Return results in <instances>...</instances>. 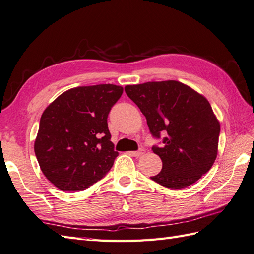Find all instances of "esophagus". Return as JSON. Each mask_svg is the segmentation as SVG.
Here are the masks:
<instances>
[{
  "instance_id": "obj_1",
  "label": "esophagus",
  "mask_w": 254,
  "mask_h": 254,
  "mask_svg": "<svg viewBox=\"0 0 254 254\" xmlns=\"http://www.w3.org/2000/svg\"><path fill=\"white\" fill-rule=\"evenodd\" d=\"M145 153V150L144 149H139V150H137V151H132V152H129V154L132 155V157H135V158H138V157H140V155H142Z\"/></svg>"
}]
</instances>
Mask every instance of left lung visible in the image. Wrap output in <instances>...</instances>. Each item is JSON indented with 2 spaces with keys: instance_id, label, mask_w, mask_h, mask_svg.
<instances>
[{
  "instance_id": "1",
  "label": "left lung",
  "mask_w": 254,
  "mask_h": 254,
  "mask_svg": "<svg viewBox=\"0 0 254 254\" xmlns=\"http://www.w3.org/2000/svg\"><path fill=\"white\" fill-rule=\"evenodd\" d=\"M125 90L146 117L153 137L165 136L161 146L152 147L163 166L151 179L171 189L196 183L218 153L220 123L209 102L176 80L149 81Z\"/></svg>"
}]
</instances>
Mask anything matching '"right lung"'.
Returning <instances> with one entry per match:
<instances>
[{
	"label": "right lung",
	"instance_id": "1",
	"mask_svg": "<svg viewBox=\"0 0 254 254\" xmlns=\"http://www.w3.org/2000/svg\"><path fill=\"white\" fill-rule=\"evenodd\" d=\"M123 88L116 84L65 91L44 110L34 144L43 174L62 191L87 189L110 171L118 152L107 117Z\"/></svg>",
	"mask_w": 254,
	"mask_h": 254
}]
</instances>
